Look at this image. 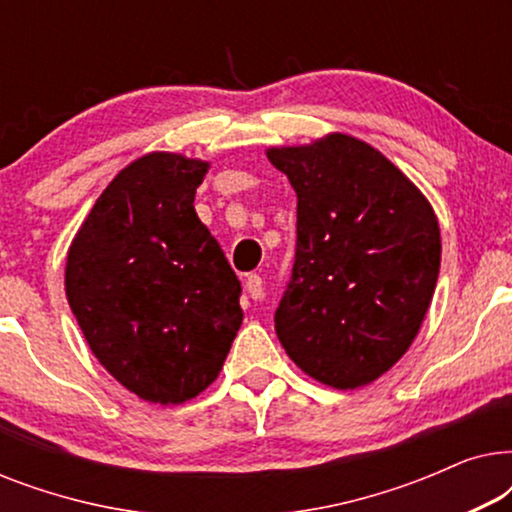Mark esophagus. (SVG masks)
<instances>
[{"label": "esophagus", "mask_w": 512, "mask_h": 512, "mask_svg": "<svg viewBox=\"0 0 512 512\" xmlns=\"http://www.w3.org/2000/svg\"><path fill=\"white\" fill-rule=\"evenodd\" d=\"M244 289H247L249 298L258 300L263 296V277L258 275H247V279H244Z\"/></svg>", "instance_id": "1"}]
</instances>
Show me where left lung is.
Wrapping results in <instances>:
<instances>
[{
    "label": "left lung",
    "mask_w": 512,
    "mask_h": 512,
    "mask_svg": "<svg viewBox=\"0 0 512 512\" xmlns=\"http://www.w3.org/2000/svg\"><path fill=\"white\" fill-rule=\"evenodd\" d=\"M298 195L296 261L275 312L293 363L335 389L394 366L415 340L440 270L436 214L380 151L349 135L270 149Z\"/></svg>",
    "instance_id": "8db88e82"
}]
</instances>
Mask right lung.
I'll return each instance as SVG.
<instances>
[{
	"label": "right lung",
	"instance_id": "obj_1",
	"mask_svg": "<svg viewBox=\"0 0 512 512\" xmlns=\"http://www.w3.org/2000/svg\"><path fill=\"white\" fill-rule=\"evenodd\" d=\"M205 172L177 153L135 160L67 254V300L90 349L151 403L207 389L242 324L240 279L193 207Z\"/></svg>",
	"mask_w": 512,
	"mask_h": 512
}]
</instances>
